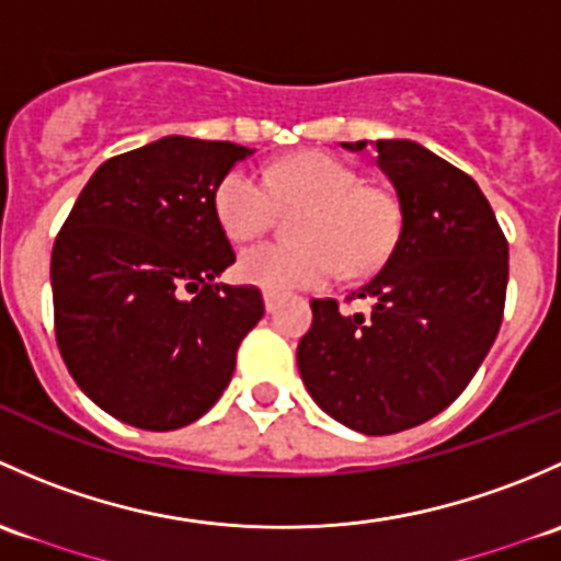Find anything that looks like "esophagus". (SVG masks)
I'll return each instance as SVG.
<instances>
[{
    "mask_svg": "<svg viewBox=\"0 0 561 561\" xmlns=\"http://www.w3.org/2000/svg\"><path fill=\"white\" fill-rule=\"evenodd\" d=\"M264 308H267V313H275V308H278V299H275L273 294H264Z\"/></svg>",
    "mask_w": 561,
    "mask_h": 561,
    "instance_id": "34e87169",
    "label": "esophagus"
}]
</instances>
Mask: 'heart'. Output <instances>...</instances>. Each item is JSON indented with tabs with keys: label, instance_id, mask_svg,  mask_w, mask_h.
<instances>
[{
	"label": "heart",
	"instance_id": "obj_1",
	"mask_svg": "<svg viewBox=\"0 0 561 561\" xmlns=\"http://www.w3.org/2000/svg\"><path fill=\"white\" fill-rule=\"evenodd\" d=\"M283 207H308L294 221L299 240L262 242L240 256V275L270 294L365 278L383 267L400 238L394 196L329 153H299L267 170L234 167L216 188V213L234 242L262 238Z\"/></svg>",
	"mask_w": 561,
	"mask_h": 561
}]
</instances>
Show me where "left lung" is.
<instances>
[{
  "mask_svg": "<svg viewBox=\"0 0 561 561\" xmlns=\"http://www.w3.org/2000/svg\"><path fill=\"white\" fill-rule=\"evenodd\" d=\"M375 161L400 199V238L348 297L367 299V313L310 302L297 365L323 413L362 435H394L451 405L486 359L505 310L507 240L478 183L437 153L378 140Z\"/></svg>",
  "mask_w": 561,
  "mask_h": 561,
  "instance_id": "left-lung-1",
  "label": "left lung"
}]
</instances>
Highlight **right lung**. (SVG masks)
<instances>
[{
  "label": "right lung",
  "instance_id": "obj_1",
  "mask_svg": "<svg viewBox=\"0 0 561 561\" xmlns=\"http://www.w3.org/2000/svg\"><path fill=\"white\" fill-rule=\"evenodd\" d=\"M251 153L170 135L113 156L54 242L61 359L83 394L124 424L170 432L205 415L264 316L256 286L216 283L234 264L216 188Z\"/></svg>",
  "mask_w": 561,
  "mask_h": 561
}]
</instances>
